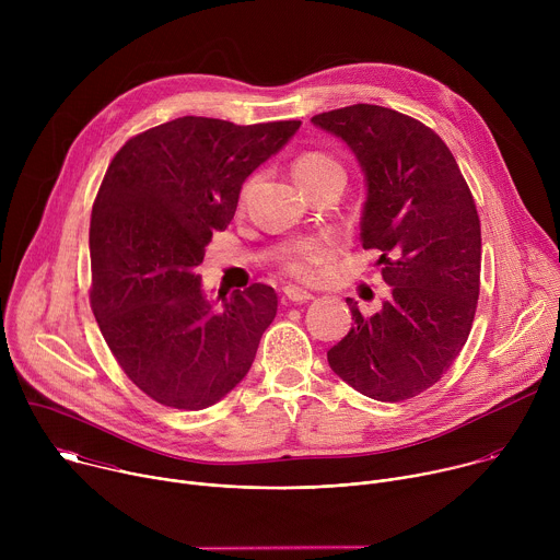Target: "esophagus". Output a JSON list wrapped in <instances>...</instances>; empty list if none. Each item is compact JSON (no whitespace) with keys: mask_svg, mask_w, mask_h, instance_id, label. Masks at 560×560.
Instances as JSON below:
<instances>
[{"mask_svg":"<svg viewBox=\"0 0 560 560\" xmlns=\"http://www.w3.org/2000/svg\"><path fill=\"white\" fill-rule=\"evenodd\" d=\"M283 294H285V299L292 301V303H303V301H312V299H314L312 292H307V290H303V288H296V285H288V288L283 290Z\"/></svg>","mask_w":560,"mask_h":560,"instance_id":"esophagus-1","label":"esophagus"}]
</instances>
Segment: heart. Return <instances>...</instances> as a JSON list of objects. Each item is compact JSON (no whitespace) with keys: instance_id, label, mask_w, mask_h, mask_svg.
<instances>
[{"instance_id":"b5f03b06","label":"heart","mask_w":560,"mask_h":560,"mask_svg":"<svg viewBox=\"0 0 560 560\" xmlns=\"http://www.w3.org/2000/svg\"><path fill=\"white\" fill-rule=\"evenodd\" d=\"M292 175L301 188H307L326 177L343 175V168L335 156H330L326 152H318V150H310L296 159L292 166ZM337 255H339V244L335 242V238L318 236V238H310V242H303L296 248H292L281 259V268L285 275H290L294 279L312 281L326 272V268L337 259Z\"/></svg>"}]
</instances>
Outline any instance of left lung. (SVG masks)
<instances>
[{
    "label": "left lung",
    "instance_id": "1",
    "mask_svg": "<svg viewBox=\"0 0 560 560\" xmlns=\"http://www.w3.org/2000/svg\"><path fill=\"white\" fill-rule=\"evenodd\" d=\"M341 137L365 175L361 244L378 250L389 290L328 350V363L357 392L398 404L432 387L463 350L481 290V221L445 141L392 108L354 104L314 115Z\"/></svg>",
    "mask_w": 560,
    "mask_h": 560
}]
</instances>
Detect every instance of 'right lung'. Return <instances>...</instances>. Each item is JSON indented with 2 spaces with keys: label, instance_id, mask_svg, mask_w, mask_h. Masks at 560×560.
Instances as JSON below:
<instances>
[{
  "label": "right lung",
  "instance_id": "right-lung-1",
  "mask_svg": "<svg viewBox=\"0 0 560 560\" xmlns=\"http://www.w3.org/2000/svg\"><path fill=\"white\" fill-rule=\"evenodd\" d=\"M301 121L179 117L113 156L91 217V307L126 376L152 401L203 410L236 387L277 314L270 285L219 292L195 272L244 182Z\"/></svg>",
  "mask_w": 560,
  "mask_h": 560
}]
</instances>
